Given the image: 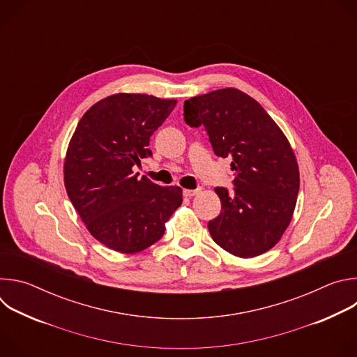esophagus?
<instances>
[{
	"label": "esophagus",
	"mask_w": 357,
	"mask_h": 357,
	"mask_svg": "<svg viewBox=\"0 0 357 357\" xmlns=\"http://www.w3.org/2000/svg\"><path fill=\"white\" fill-rule=\"evenodd\" d=\"M199 192H200V189H183V195H185L186 197H192V196L197 195Z\"/></svg>",
	"instance_id": "esophagus-1"
}]
</instances>
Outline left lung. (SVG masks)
I'll use <instances>...</instances> for the list:
<instances>
[{
	"mask_svg": "<svg viewBox=\"0 0 357 357\" xmlns=\"http://www.w3.org/2000/svg\"><path fill=\"white\" fill-rule=\"evenodd\" d=\"M190 127L205 126L215 154L231 158L234 193L216 188L222 212L208 223L212 238L236 257H256L287 230L299 190V169L285 134L259 101L234 87L190 97Z\"/></svg>",
	"mask_w": 357,
	"mask_h": 357,
	"instance_id": "left-lung-1",
	"label": "left lung"
}]
</instances>
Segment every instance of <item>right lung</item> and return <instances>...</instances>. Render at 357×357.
I'll list each match as a JSON object with an SVG mask.
<instances>
[{
  "instance_id": "obj_1",
  "label": "right lung",
  "mask_w": 357,
  "mask_h": 357,
  "mask_svg": "<svg viewBox=\"0 0 357 357\" xmlns=\"http://www.w3.org/2000/svg\"><path fill=\"white\" fill-rule=\"evenodd\" d=\"M175 106L174 98L112 94L83 114L70 138L68 196L90 234L114 251L132 254L157 243L181 206L179 186H160L132 171L152 155L149 137Z\"/></svg>"
}]
</instances>
